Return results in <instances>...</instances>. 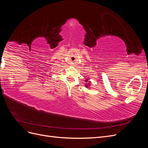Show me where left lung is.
I'll return each mask as SVG.
<instances>
[{"instance_id":"1","label":"left lung","mask_w":148,"mask_h":148,"mask_svg":"<svg viewBox=\"0 0 148 148\" xmlns=\"http://www.w3.org/2000/svg\"><path fill=\"white\" fill-rule=\"evenodd\" d=\"M89 78H88V79H85V82H88L87 84H84V85H85V87L87 88H89V86H90V85L91 84V81H89Z\"/></svg>"}]
</instances>
